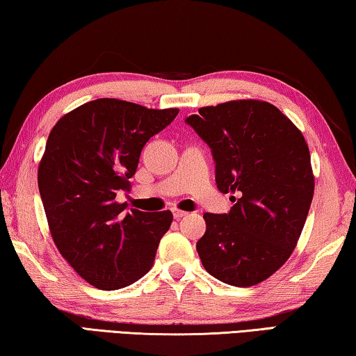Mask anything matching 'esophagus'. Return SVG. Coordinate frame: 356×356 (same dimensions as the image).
Returning <instances> with one entry per match:
<instances>
[{
	"label": "esophagus",
	"instance_id": "34e87169",
	"mask_svg": "<svg viewBox=\"0 0 356 356\" xmlns=\"http://www.w3.org/2000/svg\"><path fill=\"white\" fill-rule=\"evenodd\" d=\"M186 216V211H181V209H173V218L175 219H181Z\"/></svg>",
	"mask_w": 356,
	"mask_h": 356
}]
</instances>
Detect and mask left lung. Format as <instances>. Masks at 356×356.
Listing matches in <instances>:
<instances>
[{"instance_id":"left-lung-1","label":"left lung","mask_w":356,"mask_h":356,"mask_svg":"<svg viewBox=\"0 0 356 356\" xmlns=\"http://www.w3.org/2000/svg\"><path fill=\"white\" fill-rule=\"evenodd\" d=\"M186 123L211 148L218 189L233 194L229 213L203 214V266L235 287L265 281L292 255L311 208L305 137L277 107L255 99L202 107Z\"/></svg>"}]
</instances>
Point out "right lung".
<instances>
[{
  "mask_svg": "<svg viewBox=\"0 0 356 356\" xmlns=\"http://www.w3.org/2000/svg\"><path fill=\"white\" fill-rule=\"evenodd\" d=\"M178 112L102 97L64 115L47 138L38 184L51 238L96 289L127 287L153 266L172 213H126L115 199L131 188L145 143Z\"/></svg>",
  "mask_w": 356,
  "mask_h": 356,
  "instance_id": "obj_1",
  "label": "right lung"
}]
</instances>
